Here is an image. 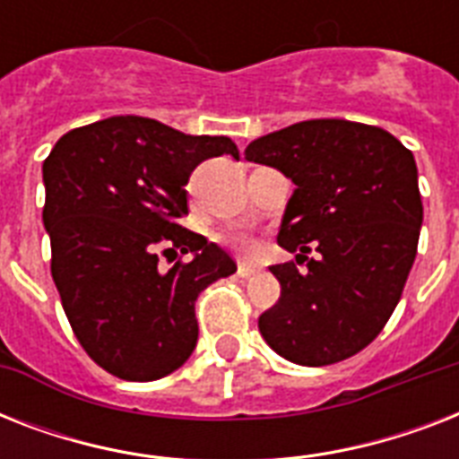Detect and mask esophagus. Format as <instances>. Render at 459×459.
I'll use <instances>...</instances> for the list:
<instances>
[{
  "instance_id": "1",
  "label": "esophagus",
  "mask_w": 459,
  "mask_h": 459,
  "mask_svg": "<svg viewBox=\"0 0 459 459\" xmlns=\"http://www.w3.org/2000/svg\"><path fill=\"white\" fill-rule=\"evenodd\" d=\"M257 272V266L247 264V262H240V264H238V276H240V279H250V276H255Z\"/></svg>"
}]
</instances>
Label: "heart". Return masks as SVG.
<instances>
[{
    "label": "heart",
    "instance_id": "obj_1",
    "mask_svg": "<svg viewBox=\"0 0 459 459\" xmlns=\"http://www.w3.org/2000/svg\"><path fill=\"white\" fill-rule=\"evenodd\" d=\"M236 245H238V247H240V250H245V252H247L252 247L247 238H236Z\"/></svg>",
    "mask_w": 459,
    "mask_h": 459
}]
</instances>
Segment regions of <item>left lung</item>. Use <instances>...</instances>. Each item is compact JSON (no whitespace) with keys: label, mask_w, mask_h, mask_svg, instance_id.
<instances>
[{"label":"left lung","mask_w":459,"mask_h":459,"mask_svg":"<svg viewBox=\"0 0 459 459\" xmlns=\"http://www.w3.org/2000/svg\"><path fill=\"white\" fill-rule=\"evenodd\" d=\"M245 159L295 183L272 266L281 298L259 316L266 345L302 367L348 359L391 319L417 257L424 207L412 152L377 126L312 118L252 140ZM300 262V259H298Z\"/></svg>","instance_id":"left-lung-1"}]
</instances>
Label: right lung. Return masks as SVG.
<instances>
[{"label":"right lung","instance_id":"right-lung-1","mask_svg":"<svg viewBox=\"0 0 459 459\" xmlns=\"http://www.w3.org/2000/svg\"><path fill=\"white\" fill-rule=\"evenodd\" d=\"M240 157L226 135H187L145 117H111L56 140L42 164L52 279L75 338L102 369L154 381L197 345L195 300L236 262L176 223L200 161ZM190 254L158 269V250Z\"/></svg>","mask_w":459,"mask_h":459}]
</instances>
